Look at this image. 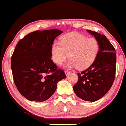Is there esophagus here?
Instances as JSON below:
<instances>
[{"label": "esophagus", "instance_id": "obj_1", "mask_svg": "<svg viewBox=\"0 0 126 126\" xmlns=\"http://www.w3.org/2000/svg\"><path fill=\"white\" fill-rule=\"evenodd\" d=\"M64 72H65V75H68L69 74V73H70V71H65Z\"/></svg>", "mask_w": 126, "mask_h": 126}]
</instances>
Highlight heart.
Listing matches in <instances>:
<instances>
[{
  "label": "heart",
  "instance_id": "heart-1",
  "mask_svg": "<svg viewBox=\"0 0 126 126\" xmlns=\"http://www.w3.org/2000/svg\"><path fill=\"white\" fill-rule=\"evenodd\" d=\"M61 44L54 42L51 48L52 61L58 65L62 64L68 57L70 60L67 68L76 67L86 69L92 64L99 51V44L94 38H88L76 33H71L61 37Z\"/></svg>",
  "mask_w": 126,
  "mask_h": 126
}]
</instances>
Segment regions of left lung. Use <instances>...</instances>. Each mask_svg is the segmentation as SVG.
I'll use <instances>...</instances> for the list:
<instances>
[{"instance_id":"obj_1","label":"left lung","mask_w":126,"mask_h":126,"mask_svg":"<svg viewBox=\"0 0 126 126\" xmlns=\"http://www.w3.org/2000/svg\"><path fill=\"white\" fill-rule=\"evenodd\" d=\"M87 31L98 41L99 50L92 64L78 73V81L73 89L78 97L94 102L104 97L113 84L117 55L115 48L105 35L90 30Z\"/></svg>"}]
</instances>
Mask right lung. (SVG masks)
<instances>
[{"instance_id":"obj_1","label":"right lung","mask_w":126,"mask_h":126,"mask_svg":"<svg viewBox=\"0 0 126 126\" xmlns=\"http://www.w3.org/2000/svg\"><path fill=\"white\" fill-rule=\"evenodd\" d=\"M63 33L58 29L37 31L20 39L11 57L14 82L29 101L43 102L51 97L57 83L66 75L51 60L54 39Z\"/></svg>"}]
</instances>
